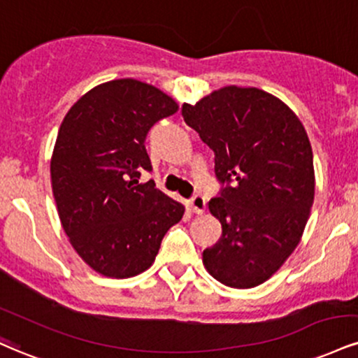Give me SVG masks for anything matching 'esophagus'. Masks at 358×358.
I'll return each mask as SVG.
<instances>
[{"label": "esophagus", "mask_w": 358, "mask_h": 358, "mask_svg": "<svg viewBox=\"0 0 358 358\" xmlns=\"http://www.w3.org/2000/svg\"><path fill=\"white\" fill-rule=\"evenodd\" d=\"M205 205H206L205 196L198 195V193H195V195H193V196L190 198V206H192V210H193V212H195V213H203Z\"/></svg>", "instance_id": "esophagus-1"}]
</instances>
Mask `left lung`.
I'll return each mask as SVG.
<instances>
[{"label": "left lung", "instance_id": "obj_1", "mask_svg": "<svg viewBox=\"0 0 358 358\" xmlns=\"http://www.w3.org/2000/svg\"><path fill=\"white\" fill-rule=\"evenodd\" d=\"M185 123L215 153L222 188L208 203L222 236L203 265L223 285L257 287L302 238L315 195L307 131L283 101L258 88L225 86L182 106Z\"/></svg>", "mask_w": 358, "mask_h": 358}]
</instances>
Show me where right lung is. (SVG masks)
Listing matches in <instances>:
<instances>
[{"label":"right lung","mask_w":358,"mask_h":358,"mask_svg":"<svg viewBox=\"0 0 358 358\" xmlns=\"http://www.w3.org/2000/svg\"><path fill=\"white\" fill-rule=\"evenodd\" d=\"M173 98L123 78L94 86L64 116L51 157V185L64 234L98 273L128 278L155 262L185 206L140 183L152 171L150 128L176 113Z\"/></svg>","instance_id":"obj_1"}]
</instances>
